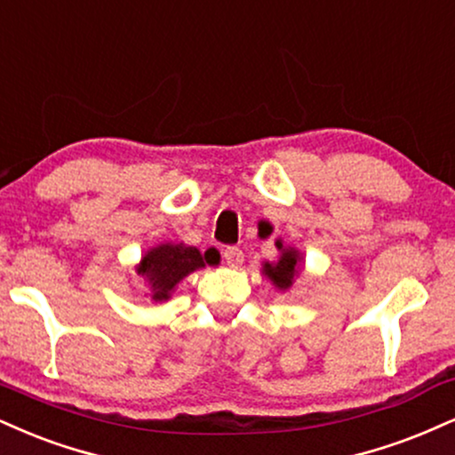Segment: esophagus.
<instances>
[{"label": "esophagus", "instance_id": "1", "mask_svg": "<svg viewBox=\"0 0 455 455\" xmlns=\"http://www.w3.org/2000/svg\"><path fill=\"white\" fill-rule=\"evenodd\" d=\"M222 259L227 260V265L239 267L243 262V251L237 248V245H227L222 251Z\"/></svg>", "mask_w": 455, "mask_h": 455}]
</instances>
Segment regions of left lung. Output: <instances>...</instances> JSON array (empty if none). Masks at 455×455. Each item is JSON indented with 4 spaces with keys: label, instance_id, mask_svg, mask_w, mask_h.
Segmentation results:
<instances>
[{
    "label": "left lung",
    "instance_id": "8db88e82",
    "mask_svg": "<svg viewBox=\"0 0 455 455\" xmlns=\"http://www.w3.org/2000/svg\"><path fill=\"white\" fill-rule=\"evenodd\" d=\"M277 248H282V243L277 245ZM297 262H299L297 251L283 250L280 262H277V265H265V273L271 277L277 288L286 290L292 286L294 275H297Z\"/></svg>",
    "mask_w": 455,
    "mask_h": 455
}]
</instances>
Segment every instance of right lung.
Returning a JSON list of instances; mask_svg holds the SVG:
<instances>
[{"label":"right lung","instance_id":"add662e5","mask_svg":"<svg viewBox=\"0 0 455 455\" xmlns=\"http://www.w3.org/2000/svg\"><path fill=\"white\" fill-rule=\"evenodd\" d=\"M205 260L210 259L201 256V251L196 248H186V245H158V248L150 250L141 259V265L138 273L144 275L148 283L152 288V299L155 300H165L169 299L175 283L182 277L193 273L199 267H205Z\"/></svg>","mask_w":455,"mask_h":455}]
</instances>
